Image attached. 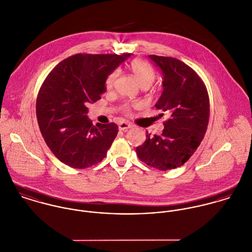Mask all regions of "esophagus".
I'll use <instances>...</instances> for the list:
<instances>
[{
  "label": "esophagus",
  "mask_w": 252,
  "mask_h": 252,
  "mask_svg": "<svg viewBox=\"0 0 252 252\" xmlns=\"http://www.w3.org/2000/svg\"><path fill=\"white\" fill-rule=\"evenodd\" d=\"M118 127H119V130L125 131V130H127V129L132 128V125H131L130 123H128V122H120V123L118 124Z\"/></svg>",
  "instance_id": "esophagus-1"
}]
</instances>
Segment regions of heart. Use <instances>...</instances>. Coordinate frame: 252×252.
I'll use <instances>...</instances> for the list:
<instances>
[{"mask_svg":"<svg viewBox=\"0 0 252 252\" xmlns=\"http://www.w3.org/2000/svg\"><path fill=\"white\" fill-rule=\"evenodd\" d=\"M129 68L131 70V72H133L134 76L136 77L137 81L140 83V85L142 87H148L155 79V71L152 68V66L150 64H148L147 62H145L144 60L141 59H135L133 60L130 65ZM119 72L117 70L110 72L106 78V89L109 91L113 88L114 83L118 77ZM135 106L133 104H129V103H125L122 108L125 113L129 114L131 111V108Z\"/></svg>","mask_w":252,"mask_h":252,"instance_id":"heart-1","label":"heart"}]
</instances>
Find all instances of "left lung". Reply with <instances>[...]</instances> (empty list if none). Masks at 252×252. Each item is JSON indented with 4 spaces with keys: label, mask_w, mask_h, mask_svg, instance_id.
<instances>
[{
    "label": "left lung",
    "mask_w": 252,
    "mask_h": 252,
    "mask_svg": "<svg viewBox=\"0 0 252 252\" xmlns=\"http://www.w3.org/2000/svg\"><path fill=\"white\" fill-rule=\"evenodd\" d=\"M163 72V93L155 107L169 114L161 135L148 134L136 148L147 166L168 171L182 166L203 141L210 118L207 87L192 68L173 57L148 56ZM163 116L164 113H161Z\"/></svg>",
    "instance_id": "1"
}]
</instances>
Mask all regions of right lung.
<instances>
[{
	"mask_svg": "<svg viewBox=\"0 0 252 252\" xmlns=\"http://www.w3.org/2000/svg\"><path fill=\"white\" fill-rule=\"evenodd\" d=\"M130 55L74 54L54 67L42 82L36 98L38 127L49 149L64 164L86 169L107 156L118 126H94L86 106L101 99L107 76Z\"/></svg>",
	"mask_w": 252,
	"mask_h": 252,
	"instance_id": "add662e5",
	"label": "right lung"
}]
</instances>
